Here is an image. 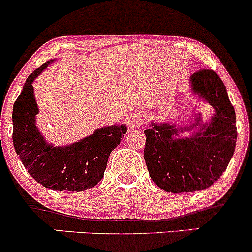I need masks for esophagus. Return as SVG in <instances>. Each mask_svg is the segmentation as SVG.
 Here are the masks:
<instances>
[{
	"label": "esophagus",
	"instance_id": "1",
	"mask_svg": "<svg viewBox=\"0 0 252 252\" xmlns=\"http://www.w3.org/2000/svg\"><path fill=\"white\" fill-rule=\"evenodd\" d=\"M142 123H143V118H142L139 114H132V115L128 118V126L131 127V128L139 127Z\"/></svg>",
	"mask_w": 252,
	"mask_h": 252
}]
</instances>
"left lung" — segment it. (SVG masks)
<instances>
[{"mask_svg": "<svg viewBox=\"0 0 252 252\" xmlns=\"http://www.w3.org/2000/svg\"><path fill=\"white\" fill-rule=\"evenodd\" d=\"M190 81L194 93L216 111L211 121L201 124L198 118L186 128L153 123L152 128L144 131L149 176L158 187L171 193H191L212 186L227 168L237 143L235 110L219 75L201 69ZM198 125H202L198 134L179 138L181 133Z\"/></svg>", "mask_w": 252, "mask_h": 252, "instance_id": "1", "label": "left lung"}]
</instances>
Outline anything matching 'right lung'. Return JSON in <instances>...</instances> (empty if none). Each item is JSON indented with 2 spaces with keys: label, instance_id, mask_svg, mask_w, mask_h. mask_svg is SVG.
I'll return each mask as SVG.
<instances>
[{
  "label": "right lung",
  "instance_id": "add662e5",
  "mask_svg": "<svg viewBox=\"0 0 252 252\" xmlns=\"http://www.w3.org/2000/svg\"><path fill=\"white\" fill-rule=\"evenodd\" d=\"M51 62L29 75L13 105V144L31 177L43 187L59 191L86 190L103 178L109 155L120 144L127 128L113 125L66 147L48 144L36 127L38 108L32 82Z\"/></svg>",
  "mask_w": 252,
  "mask_h": 252
}]
</instances>
